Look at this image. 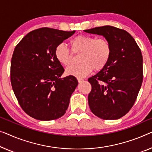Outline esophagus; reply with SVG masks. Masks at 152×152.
<instances>
[{
	"mask_svg": "<svg viewBox=\"0 0 152 152\" xmlns=\"http://www.w3.org/2000/svg\"><path fill=\"white\" fill-rule=\"evenodd\" d=\"M78 83H82L84 81V79L80 78H78Z\"/></svg>",
	"mask_w": 152,
	"mask_h": 152,
	"instance_id": "1",
	"label": "esophagus"
}]
</instances>
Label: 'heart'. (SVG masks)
Listing matches in <instances>:
<instances>
[{"label": "heart", "mask_w": 152, "mask_h": 152, "mask_svg": "<svg viewBox=\"0 0 152 152\" xmlns=\"http://www.w3.org/2000/svg\"><path fill=\"white\" fill-rule=\"evenodd\" d=\"M72 51L80 53V64L72 65L66 69L67 75L83 78L89 74L94 69L100 71L105 67L111 56V46L107 39L80 35L69 41ZM56 60L65 66H67L73 59V53L64 44H59L54 50Z\"/></svg>", "instance_id": "1"}]
</instances>
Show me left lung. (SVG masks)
I'll return each instance as SVG.
<instances>
[{
  "instance_id": "1",
  "label": "left lung",
  "mask_w": 152,
  "mask_h": 152,
  "mask_svg": "<svg viewBox=\"0 0 152 152\" xmlns=\"http://www.w3.org/2000/svg\"><path fill=\"white\" fill-rule=\"evenodd\" d=\"M102 35L111 46V56L105 67L88 81L91 91L88 102L91 112L105 120L119 119L134 105L141 89L142 56L130 33L112 26L84 30Z\"/></svg>"
}]
</instances>
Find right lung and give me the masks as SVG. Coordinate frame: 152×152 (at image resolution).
<instances>
[{
	"label": "right lung",
	"instance_id": "add662e5",
	"mask_svg": "<svg viewBox=\"0 0 152 152\" xmlns=\"http://www.w3.org/2000/svg\"><path fill=\"white\" fill-rule=\"evenodd\" d=\"M75 33L41 28L31 31L15 46L11 62V83L21 108L34 119L50 121L66 113L78 85L64 72L54 55L56 46Z\"/></svg>",
	"mask_w": 152,
	"mask_h": 152
}]
</instances>
